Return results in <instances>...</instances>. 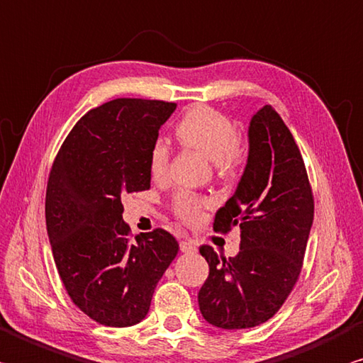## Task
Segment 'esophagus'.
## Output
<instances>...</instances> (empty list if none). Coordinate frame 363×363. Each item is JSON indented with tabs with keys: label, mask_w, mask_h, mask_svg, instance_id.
<instances>
[{
	"label": "esophagus",
	"mask_w": 363,
	"mask_h": 363,
	"mask_svg": "<svg viewBox=\"0 0 363 363\" xmlns=\"http://www.w3.org/2000/svg\"><path fill=\"white\" fill-rule=\"evenodd\" d=\"M179 246H181L182 252H186V254H194V252H196V245H195V242H194L192 240H189V238L182 240V241L179 242Z\"/></svg>",
	"instance_id": "1"
}]
</instances>
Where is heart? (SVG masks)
<instances>
[{
    "instance_id": "b5f03b06",
    "label": "heart",
    "mask_w": 363,
    "mask_h": 363,
    "mask_svg": "<svg viewBox=\"0 0 363 363\" xmlns=\"http://www.w3.org/2000/svg\"><path fill=\"white\" fill-rule=\"evenodd\" d=\"M176 136L184 146L199 150L214 162L220 174L233 171L242 160V146L235 123L216 109L196 106L181 118ZM149 173L155 181H163L169 169V149L163 141H155L149 149ZM211 204L206 196L181 190L173 199V211L177 219L186 223L201 220L204 209Z\"/></svg>"
}]
</instances>
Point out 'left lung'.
<instances>
[{
	"label": "left lung",
	"mask_w": 363,
	"mask_h": 363,
	"mask_svg": "<svg viewBox=\"0 0 363 363\" xmlns=\"http://www.w3.org/2000/svg\"><path fill=\"white\" fill-rule=\"evenodd\" d=\"M247 136L245 173L214 219L216 232L240 227V252L225 259L200 247L209 265L200 311L225 330L257 327L279 311L298 281L314 217L305 162L281 116L263 106Z\"/></svg>",
	"instance_id": "left-lung-1"
}]
</instances>
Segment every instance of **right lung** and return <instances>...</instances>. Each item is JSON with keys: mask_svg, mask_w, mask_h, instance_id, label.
<instances>
[{"mask_svg": "<svg viewBox=\"0 0 363 363\" xmlns=\"http://www.w3.org/2000/svg\"><path fill=\"white\" fill-rule=\"evenodd\" d=\"M176 103L117 98L79 118L52 164L45 225L72 303L108 327L149 311L157 284L179 250L167 230L130 241L122 195L150 189L149 149Z\"/></svg>", "mask_w": 363, "mask_h": 363, "instance_id": "1", "label": "right lung"}]
</instances>
